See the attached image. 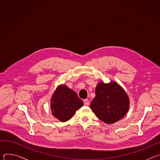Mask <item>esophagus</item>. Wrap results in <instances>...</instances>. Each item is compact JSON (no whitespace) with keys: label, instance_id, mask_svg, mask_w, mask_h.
<instances>
[{"label":"esophagus","instance_id":"1","mask_svg":"<svg viewBox=\"0 0 160 160\" xmlns=\"http://www.w3.org/2000/svg\"><path fill=\"white\" fill-rule=\"evenodd\" d=\"M83 102H84V104H85V105H87V106H88V105H89V101H88V100L87 99H84V100H83Z\"/></svg>","mask_w":160,"mask_h":160}]
</instances>
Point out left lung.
I'll return each instance as SVG.
<instances>
[{"instance_id":"obj_1","label":"left lung","mask_w":160,"mask_h":160,"mask_svg":"<svg viewBox=\"0 0 160 160\" xmlns=\"http://www.w3.org/2000/svg\"><path fill=\"white\" fill-rule=\"evenodd\" d=\"M130 100L123 88L115 81L98 83L90 108L101 121L112 124L122 119L128 111Z\"/></svg>"}]
</instances>
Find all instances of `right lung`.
Here are the masks:
<instances>
[{
	"label": "right lung",
	"instance_id": "add662e5",
	"mask_svg": "<svg viewBox=\"0 0 160 160\" xmlns=\"http://www.w3.org/2000/svg\"><path fill=\"white\" fill-rule=\"evenodd\" d=\"M83 102L77 93L64 84L58 86L51 99L52 115L61 122L71 119Z\"/></svg>",
	"mask_w": 160,
	"mask_h": 160
}]
</instances>
